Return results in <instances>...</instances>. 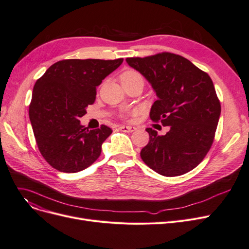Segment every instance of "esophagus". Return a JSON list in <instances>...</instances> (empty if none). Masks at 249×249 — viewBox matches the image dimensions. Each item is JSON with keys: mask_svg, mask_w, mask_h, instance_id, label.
Returning <instances> with one entry per match:
<instances>
[{"mask_svg": "<svg viewBox=\"0 0 249 249\" xmlns=\"http://www.w3.org/2000/svg\"><path fill=\"white\" fill-rule=\"evenodd\" d=\"M119 129H120L121 131H124V132H133V131H135L136 130V127H134V126H120L119 127Z\"/></svg>", "mask_w": 249, "mask_h": 249, "instance_id": "esophagus-1", "label": "esophagus"}]
</instances>
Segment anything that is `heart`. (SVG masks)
Listing matches in <instances>:
<instances>
[{
	"label": "heart",
	"instance_id": "obj_1",
	"mask_svg": "<svg viewBox=\"0 0 249 249\" xmlns=\"http://www.w3.org/2000/svg\"><path fill=\"white\" fill-rule=\"evenodd\" d=\"M135 78H142V75H140L138 72L134 71V70H127L125 72L122 73L121 75V82H124V81H129V80H132V79H135Z\"/></svg>",
	"mask_w": 249,
	"mask_h": 249
}]
</instances>
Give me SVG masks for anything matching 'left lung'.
I'll return each instance as SVG.
<instances>
[{"instance_id":"obj_1","label":"left lung","mask_w":249,"mask_h":249,"mask_svg":"<svg viewBox=\"0 0 249 249\" xmlns=\"http://www.w3.org/2000/svg\"><path fill=\"white\" fill-rule=\"evenodd\" d=\"M126 62L158 96L150 109L151 120L170 126L161 136L146 128L149 142L140 157L163 176L185 174L208 154L220 119L221 105L211 77L189 60L171 53L127 58Z\"/></svg>"}]
</instances>
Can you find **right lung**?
Returning <instances> with one entry per match:
<instances>
[{
    "mask_svg": "<svg viewBox=\"0 0 249 249\" xmlns=\"http://www.w3.org/2000/svg\"><path fill=\"white\" fill-rule=\"evenodd\" d=\"M123 59L59 61L36 80L29 118L41 156L56 170L76 173L89 168L102 153L112 129L102 125L89 130L79 118L95 101L96 86Z\"/></svg>",
    "mask_w": 249,
    "mask_h": 249,
    "instance_id": "add662e5",
    "label": "right lung"
}]
</instances>
